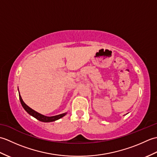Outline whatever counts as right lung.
<instances>
[{
    "instance_id": "obj_1",
    "label": "right lung",
    "mask_w": 157,
    "mask_h": 157,
    "mask_svg": "<svg viewBox=\"0 0 157 157\" xmlns=\"http://www.w3.org/2000/svg\"><path fill=\"white\" fill-rule=\"evenodd\" d=\"M19 96L20 102H21V104L23 106V108L25 109V111L27 112L29 115H30L31 116L34 117V118L39 120V121H40L46 122V123L52 122V121H56V120L62 118L63 117H64L67 114V113H62V114L55 115V116H52V117H48V116H45L44 115H42V114H40V113L35 111L34 110H33L30 107H29V106L26 105L24 102H23V101L21 98V96L19 94Z\"/></svg>"
}]
</instances>
